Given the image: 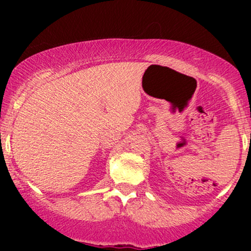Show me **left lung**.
Here are the masks:
<instances>
[{
    "label": "left lung",
    "instance_id": "obj_1",
    "mask_svg": "<svg viewBox=\"0 0 251 251\" xmlns=\"http://www.w3.org/2000/svg\"><path fill=\"white\" fill-rule=\"evenodd\" d=\"M250 137H251V135H250Z\"/></svg>",
    "mask_w": 251,
    "mask_h": 251
}]
</instances>
